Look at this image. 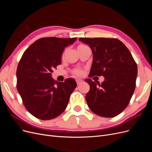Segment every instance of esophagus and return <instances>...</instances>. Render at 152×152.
<instances>
[{
  "mask_svg": "<svg viewBox=\"0 0 152 152\" xmlns=\"http://www.w3.org/2000/svg\"><path fill=\"white\" fill-rule=\"evenodd\" d=\"M76 82H77V85H80L81 83L83 82V80H81V79H77L76 80Z\"/></svg>",
  "mask_w": 152,
  "mask_h": 152,
  "instance_id": "esophagus-1",
  "label": "esophagus"
}]
</instances>
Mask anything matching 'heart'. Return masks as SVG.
Listing matches in <instances>:
<instances>
[{"instance_id":"heart-1","label":"heart","mask_w":152,"mask_h":152,"mask_svg":"<svg viewBox=\"0 0 152 152\" xmlns=\"http://www.w3.org/2000/svg\"><path fill=\"white\" fill-rule=\"evenodd\" d=\"M84 47H86V45H79V47H78V48H84ZM73 73L77 76H80V75L83 74V71H82L81 69H80V68H76V69H75L74 70H73Z\"/></svg>"}]
</instances>
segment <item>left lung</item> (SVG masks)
<instances>
[{
  "label": "left lung",
  "mask_w": 152,
  "mask_h": 152,
  "mask_svg": "<svg viewBox=\"0 0 152 152\" xmlns=\"http://www.w3.org/2000/svg\"><path fill=\"white\" fill-rule=\"evenodd\" d=\"M93 54L89 77L103 76L97 86L91 79L86 96L89 108L100 117H114L129 103L136 87L137 67L132 54L121 40L110 38H80Z\"/></svg>",
  "instance_id": "8db88e82"
}]
</instances>
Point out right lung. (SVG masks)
Here are the masks:
<instances>
[{"mask_svg": "<svg viewBox=\"0 0 152 152\" xmlns=\"http://www.w3.org/2000/svg\"><path fill=\"white\" fill-rule=\"evenodd\" d=\"M77 39L41 38L23 54L17 68L16 87L26 109L35 117L50 120L66 109L76 82L72 78L55 81L51 75L61 63L64 49Z\"/></svg>", "mask_w": 152, "mask_h": 152, "instance_id": "right-lung-1", "label": "right lung"}]
</instances>
